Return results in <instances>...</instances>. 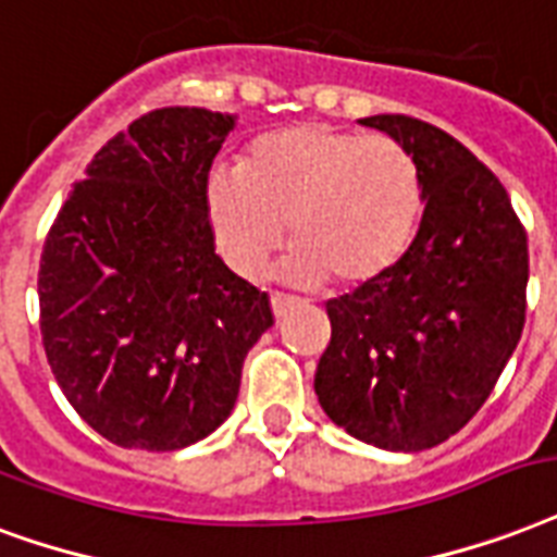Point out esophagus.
<instances>
[{
  "label": "esophagus",
  "instance_id": "esophagus-1",
  "mask_svg": "<svg viewBox=\"0 0 557 557\" xmlns=\"http://www.w3.org/2000/svg\"><path fill=\"white\" fill-rule=\"evenodd\" d=\"M295 307V300H292V297H286V295H277V292H274V295H271V312H274V318H283L288 312V309Z\"/></svg>",
  "mask_w": 557,
  "mask_h": 557
}]
</instances>
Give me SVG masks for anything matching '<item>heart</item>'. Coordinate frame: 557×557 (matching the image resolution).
<instances>
[{
    "mask_svg": "<svg viewBox=\"0 0 557 557\" xmlns=\"http://www.w3.org/2000/svg\"><path fill=\"white\" fill-rule=\"evenodd\" d=\"M203 198L219 248L245 277H260L288 224V280L368 288L406 257L423 177L397 139L295 122L250 139L236 172L207 177Z\"/></svg>",
    "mask_w": 557,
    "mask_h": 557,
    "instance_id": "obj_1",
    "label": "heart"
}]
</instances>
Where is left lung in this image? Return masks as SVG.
<instances>
[{"label": "left lung", "mask_w": 557, "mask_h": 557, "mask_svg": "<svg viewBox=\"0 0 557 557\" xmlns=\"http://www.w3.org/2000/svg\"><path fill=\"white\" fill-rule=\"evenodd\" d=\"M359 122L414 154L423 219L388 277L326 300L315 394L347 435L420 453L482 409L515 354L529 242L499 177L447 131L403 113Z\"/></svg>", "instance_id": "1"}]
</instances>
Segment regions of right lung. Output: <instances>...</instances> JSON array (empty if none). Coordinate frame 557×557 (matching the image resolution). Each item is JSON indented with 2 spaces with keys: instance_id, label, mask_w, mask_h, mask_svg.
<instances>
[{
  "instance_id": "right-lung-1",
  "label": "right lung",
  "mask_w": 557,
  "mask_h": 557,
  "mask_svg": "<svg viewBox=\"0 0 557 557\" xmlns=\"http://www.w3.org/2000/svg\"><path fill=\"white\" fill-rule=\"evenodd\" d=\"M236 125L151 110L72 186L37 274L46 359L70 406L125 449H184L231 418L269 295L215 253L207 175Z\"/></svg>"
}]
</instances>
